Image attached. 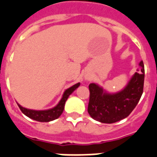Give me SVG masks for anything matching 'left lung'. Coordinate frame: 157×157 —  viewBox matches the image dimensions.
<instances>
[{
  "label": "left lung",
  "mask_w": 157,
  "mask_h": 157,
  "mask_svg": "<svg viewBox=\"0 0 157 157\" xmlns=\"http://www.w3.org/2000/svg\"><path fill=\"white\" fill-rule=\"evenodd\" d=\"M138 72L132 76L120 91L108 92L99 84L90 83L88 113L94 120L103 124H113L128 117L139 103L143 94L144 67L139 63Z\"/></svg>",
  "instance_id": "left-lung-1"
}]
</instances>
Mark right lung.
<instances>
[{
  "label": "right lung",
  "mask_w": 157,
  "mask_h": 157,
  "mask_svg": "<svg viewBox=\"0 0 157 157\" xmlns=\"http://www.w3.org/2000/svg\"><path fill=\"white\" fill-rule=\"evenodd\" d=\"M79 86L80 82H78V83L75 84L72 86L67 89L63 93V97L60 99V101L58 102V104L55 107L50 108V109L32 110L23 107L19 103H17V105L21 111H22V113L29 118H30V119H32V120L38 121V122H50V121L58 119L62 115V113L63 112V110H64L66 101L69 98L70 95Z\"/></svg>",
  "instance_id": "add662e5"
}]
</instances>
